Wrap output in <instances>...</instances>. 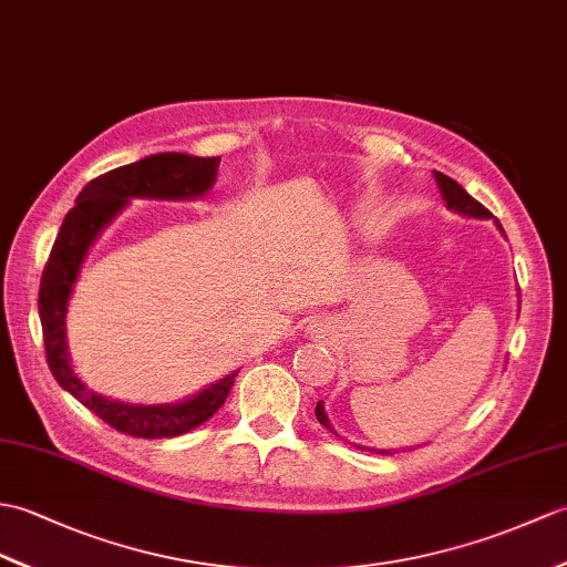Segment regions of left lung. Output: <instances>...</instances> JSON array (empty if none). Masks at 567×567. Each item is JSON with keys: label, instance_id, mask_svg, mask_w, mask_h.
Returning <instances> with one entry per match:
<instances>
[{"label": "left lung", "instance_id": "8db88e82", "mask_svg": "<svg viewBox=\"0 0 567 567\" xmlns=\"http://www.w3.org/2000/svg\"><path fill=\"white\" fill-rule=\"evenodd\" d=\"M434 178H437V186H440V193H442V197H444L446 207L454 209V213L466 215V217H478V219H491V217H493L491 209H485L478 200H473V197H471L462 186H458V183H456L454 178L440 174V171H434ZM497 227H499V221H497ZM499 229H503V227H499ZM316 417H319V423H321L323 427L336 432V430L331 427V420H328V415H326L323 401L316 403ZM379 454H391V452L381 450Z\"/></svg>", "mask_w": 567, "mask_h": 567}]
</instances>
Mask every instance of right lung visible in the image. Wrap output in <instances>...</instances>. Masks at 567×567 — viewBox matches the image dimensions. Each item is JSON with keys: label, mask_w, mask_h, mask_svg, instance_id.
I'll use <instances>...</instances> for the list:
<instances>
[{"label": "right lung", "mask_w": 567, "mask_h": 567, "mask_svg": "<svg viewBox=\"0 0 567 567\" xmlns=\"http://www.w3.org/2000/svg\"><path fill=\"white\" fill-rule=\"evenodd\" d=\"M219 156H190L178 152L152 154L135 164L117 166L109 174L89 181L79 193L74 207L64 215L58 239L52 244L45 262L41 292H38V313H41L45 358L58 384L96 413L103 423L130 437L162 440L178 437L203 425L227 401L239 372L209 384L195 396L181 403L140 405L99 396L79 379L70 364L68 338H64V313L68 299L76 282L79 268L89 254L91 244L109 227L115 215L133 197H154V200H193L205 195L217 178Z\"/></svg>", "instance_id": "right-lung-1"}]
</instances>
